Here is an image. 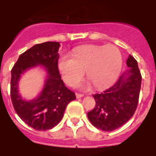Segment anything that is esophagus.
I'll return each instance as SVG.
<instances>
[{
  "label": "esophagus",
  "instance_id": "esophagus-1",
  "mask_svg": "<svg viewBox=\"0 0 156 156\" xmlns=\"http://www.w3.org/2000/svg\"><path fill=\"white\" fill-rule=\"evenodd\" d=\"M76 97L77 98H82V97H83V94L76 93Z\"/></svg>",
  "mask_w": 156,
  "mask_h": 156
}]
</instances>
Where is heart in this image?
Returning <instances> with one entry per match:
<instances>
[{"instance_id":"1","label":"heart","mask_w":156,"mask_h":156,"mask_svg":"<svg viewBox=\"0 0 156 156\" xmlns=\"http://www.w3.org/2000/svg\"><path fill=\"white\" fill-rule=\"evenodd\" d=\"M122 66L120 51L114 45H87L76 48L73 57L63 54L58 67L65 82L69 86L82 79L86 72L87 78L98 90L113 84Z\"/></svg>"}]
</instances>
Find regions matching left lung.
<instances>
[{
    "label": "left lung",
    "instance_id": "left-lung-1",
    "mask_svg": "<svg viewBox=\"0 0 156 156\" xmlns=\"http://www.w3.org/2000/svg\"><path fill=\"white\" fill-rule=\"evenodd\" d=\"M129 69L115 84L103 93L95 94V107L87 113L92 125L103 131H112L125 124L133 115L138 104L141 74L136 59L126 60Z\"/></svg>",
    "mask_w": 156,
    "mask_h": 156
}]
</instances>
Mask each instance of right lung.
I'll return each instance as SVG.
<instances>
[{
	"label": "right lung",
	"mask_w": 156,
	"mask_h": 156,
	"mask_svg": "<svg viewBox=\"0 0 156 156\" xmlns=\"http://www.w3.org/2000/svg\"><path fill=\"white\" fill-rule=\"evenodd\" d=\"M58 42H44L34 45L21 54L12 69L11 98L13 107L22 120L37 130H48L62 119L66 106L76 99L73 91L66 87L59 73L58 61ZM38 64L44 66L48 73L44 89L37 99L26 101L17 90L21 74Z\"/></svg>",
	"instance_id": "obj_1"
}]
</instances>
